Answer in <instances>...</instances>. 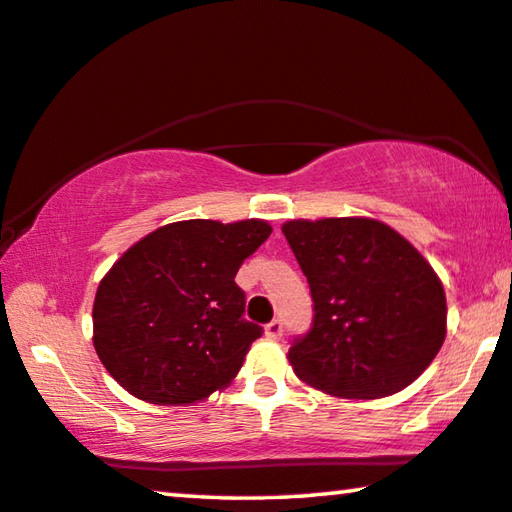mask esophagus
<instances>
[{
    "label": "esophagus",
    "mask_w": 512,
    "mask_h": 512,
    "mask_svg": "<svg viewBox=\"0 0 512 512\" xmlns=\"http://www.w3.org/2000/svg\"><path fill=\"white\" fill-rule=\"evenodd\" d=\"M264 332L269 339H280L282 337V321L280 319H273L271 323H266Z\"/></svg>",
    "instance_id": "esophagus-1"
}]
</instances>
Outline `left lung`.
Wrapping results in <instances>:
<instances>
[{
    "label": "left lung",
    "instance_id": "left-lung-1",
    "mask_svg": "<svg viewBox=\"0 0 512 512\" xmlns=\"http://www.w3.org/2000/svg\"><path fill=\"white\" fill-rule=\"evenodd\" d=\"M282 232L314 300L312 328L289 348L296 376L342 399H383L417 380L446 337L442 282L419 250L373 218Z\"/></svg>",
    "mask_w": 512,
    "mask_h": 512
}]
</instances>
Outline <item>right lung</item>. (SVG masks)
<instances>
[{
	"label": "right lung",
	"mask_w": 512,
	"mask_h": 512,
	"mask_svg": "<svg viewBox=\"0 0 512 512\" xmlns=\"http://www.w3.org/2000/svg\"><path fill=\"white\" fill-rule=\"evenodd\" d=\"M266 221L193 218L159 227L111 266L93 303L97 358L136 399L184 405L237 376L262 337L234 282L269 239Z\"/></svg>",
	"instance_id": "obj_1"
}]
</instances>
